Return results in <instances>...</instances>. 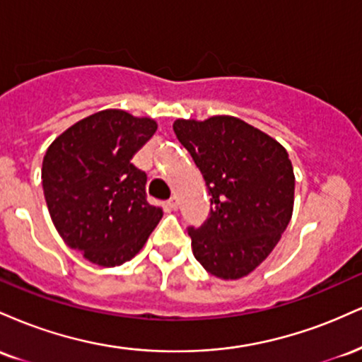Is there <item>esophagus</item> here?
Segmentation results:
<instances>
[{
  "mask_svg": "<svg viewBox=\"0 0 362 362\" xmlns=\"http://www.w3.org/2000/svg\"><path fill=\"white\" fill-rule=\"evenodd\" d=\"M167 207H168V209L175 211V209H177V207H178V201H177V199H175V197L168 199V201H167Z\"/></svg>",
  "mask_w": 362,
  "mask_h": 362,
  "instance_id": "34e87169",
  "label": "esophagus"
}]
</instances>
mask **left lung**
I'll use <instances>...</instances> for the list:
<instances>
[{"mask_svg": "<svg viewBox=\"0 0 362 362\" xmlns=\"http://www.w3.org/2000/svg\"><path fill=\"white\" fill-rule=\"evenodd\" d=\"M173 131L201 170L213 204L204 226L189 230L194 257L218 279H242L267 259L293 216L288 151L233 115L177 119Z\"/></svg>", "mask_w": 362, "mask_h": 362, "instance_id": "left-lung-1", "label": "left lung"}]
</instances>
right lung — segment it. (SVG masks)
<instances>
[{
  "mask_svg": "<svg viewBox=\"0 0 362 362\" xmlns=\"http://www.w3.org/2000/svg\"><path fill=\"white\" fill-rule=\"evenodd\" d=\"M151 117L105 109L78 120L45 151L42 187L57 233L91 264L131 260L160 223L146 202V173L131 158L156 132Z\"/></svg>",
  "mask_w": 362,
  "mask_h": 362,
  "instance_id": "right-lung-1",
  "label": "right lung"
}]
</instances>
